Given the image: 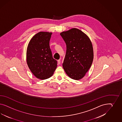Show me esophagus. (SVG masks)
Returning a JSON list of instances; mask_svg holds the SVG:
<instances>
[{
    "label": "esophagus",
    "instance_id": "obj_1",
    "mask_svg": "<svg viewBox=\"0 0 122 122\" xmlns=\"http://www.w3.org/2000/svg\"><path fill=\"white\" fill-rule=\"evenodd\" d=\"M61 63V61H60V59H59L58 60V64H60Z\"/></svg>",
    "mask_w": 122,
    "mask_h": 122
}]
</instances>
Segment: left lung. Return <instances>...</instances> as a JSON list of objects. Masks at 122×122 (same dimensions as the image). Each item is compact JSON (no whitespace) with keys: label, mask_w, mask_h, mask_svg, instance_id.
<instances>
[{"label":"left lung","mask_w":122,"mask_h":122,"mask_svg":"<svg viewBox=\"0 0 122 122\" xmlns=\"http://www.w3.org/2000/svg\"><path fill=\"white\" fill-rule=\"evenodd\" d=\"M66 46L63 66L71 78L79 80L85 76L93 59L92 44L81 30L72 28L60 33Z\"/></svg>","instance_id":"obj_1"}]
</instances>
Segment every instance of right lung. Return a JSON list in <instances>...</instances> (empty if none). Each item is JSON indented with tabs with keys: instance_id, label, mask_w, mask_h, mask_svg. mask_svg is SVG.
<instances>
[{
	"instance_id": "1",
	"label": "right lung",
	"mask_w": 122,
	"mask_h": 122,
	"mask_svg": "<svg viewBox=\"0 0 122 122\" xmlns=\"http://www.w3.org/2000/svg\"><path fill=\"white\" fill-rule=\"evenodd\" d=\"M52 33L40 32L36 34L28 44L26 61L31 71L37 78L45 80L51 77L57 66L50 47Z\"/></svg>"
}]
</instances>
